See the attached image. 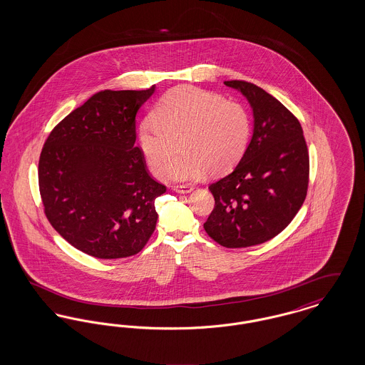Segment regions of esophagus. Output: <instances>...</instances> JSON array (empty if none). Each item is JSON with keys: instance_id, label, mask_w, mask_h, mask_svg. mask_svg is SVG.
<instances>
[{"instance_id": "34e87169", "label": "esophagus", "mask_w": 365, "mask_h": 365, "mask_svg": "<svg viewBox=\"0 0 365 365\" xmlns=\"http://www.w3.org/2000/svg\"><path fill=\"white\" fill-rule=\"evenodd\" d=\"M191 190H192V186H191V185H178V186H174V191L180 192V194L190 192Z\"/></svg>"}]
</instances>
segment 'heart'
<instances>
[{"label": "heart", "mask_w": 365, "mask_h": 365, "mask_svg": "<svg viewBox=\"0 0 365 365\" xmlns=\"http://www.w3.org/2000/svg\"><path fill=\"white\" fill-rule=\"evenodd\" d=\"M250 135L252 118L245 105L197 87L167 93L157 103L155 118L138 127L139 148L153 174L168 173L174 180H194L207 170H231L245 155ZM178 140L182 153L173 163Z\"/></svg>", "instance_id": "heart-1"}]
</instances>
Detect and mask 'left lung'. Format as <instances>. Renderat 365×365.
Returning a JSON list of instances; mask_svg holds the SVG:
<instances>
[{"mask_svg":"<svg viewBox=\"0 0 365 365\" xmlns=\"http://www.w3.org/2000/svg\"><path fill=\"white\" fill-rule=\"evenodd\" d=\"M253 108V137L231 174L212 183L215 208L204 228L215 242L249 247L277 237L302 207L309 153L302 127L275 97L246 81H226Z\"/></svg>","mask_w":365,"mask_h":365,"instance_id":"1","label":"left lung"}]
</instances>
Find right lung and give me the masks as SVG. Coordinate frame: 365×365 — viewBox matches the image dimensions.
Segmentation results:
<instances>
[{"instance_id":"obj_1","label":"right lung","mask_w":365,"mask_h":365,"mask_svg":"<svg viewBox=\"0 0 365 365\" xmlns=\"http://www.w3.org/2000/svg\"><path fill=\"white\" fill-rule=\"evenodd\" d=\"M153 91L93 94L53 128L42 148L43 212L67 242L88 256H134L156 228L155 200L167 187L149 174L135 146V116Z\"/></svg>"}]
</instances>
